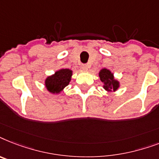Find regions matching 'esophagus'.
<instances>
[{
	"instance_id": "1",
	"label": "esophagus",
	"mask_w": 159,
	"mask_h": 159,
	"mask_svg": "<svg viewBox=\"0 0 159 159\" xmlns=\"http://www.w3.org/2000/svg\"><path fill=\"white\" fill-rule=\"evenodd\" d=\"M81 67H82V69H83L84 70H87L89 68V64H83Z\"/></svg>"
}]
</instances>
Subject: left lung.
<instances>
[{
	"label": "left lung",
	"mask_w": 159,
	"mask_h": 159,
	"mask_svg": "<svg viewBox=\"0 0 159 159\" xmlns=\"http://www.w3.org/2000/svg\"><path fill=\"white\" fill-rule=\"evenodd\" d=\"M98 75H99L100 80L103 83L104 89L107 90V92H111V91L115 92L118 89L120 83L114 79L113 74L109 70L105 68L102 69Z\"/></svg>",
	"instance_id": "8db88e82"
}]
</instances>
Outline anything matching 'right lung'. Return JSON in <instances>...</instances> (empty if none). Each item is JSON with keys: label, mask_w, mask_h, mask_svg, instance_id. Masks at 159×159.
I'll use <instances>...</instances> for the list:
<instances>
[{"label": "right lung", "mask_w": 159, "mask_h": 159, "mask_svg": "<svg viewBox=\"0 0 159 159\" xmlns=\"http://www.w3.org/2000/svg\"><path fill=\"white\" fill-rule=\"evenodd\" d=\"M72 70L70 69H61L54 75L48 76L45 80L47 89L52 93H60L65 87L69 84L71 80Z\"/></svg>", "instance_id": "obj_1"}]
</instances>
